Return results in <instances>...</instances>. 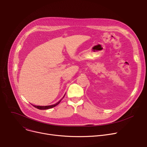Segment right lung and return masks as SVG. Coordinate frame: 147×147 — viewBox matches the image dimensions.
<instances>
[{
	"instance_id": "add662e5",
	"label": "right lung",
	"mask_w": 147,
	"mask_h": 147,
	"mask_svg": "<svg viewBox=\"0 0 147 147\" xmlns=\"http://www.w3.org/2000/svg\"><path fill=\"white\" fill-rule=\"evenodd\" d=\"M65 96V95L64 96V97ZM63 97V98H64ZM63 98H62L59 101H58L57 103H56L55 104H53V105H48V106H38V105H33L35 108H36V109H39V110H47V109H52V108H53V107H55V106H57V105H58L59 103H60V102H61V101L62 99H63Z\"/></svg>"
}]
</instances>
